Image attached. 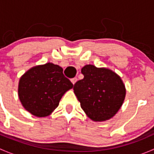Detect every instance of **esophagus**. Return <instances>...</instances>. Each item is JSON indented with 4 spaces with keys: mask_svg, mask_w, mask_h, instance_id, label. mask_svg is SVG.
<instances>
[{
    "mask_svg": "<svg viewBox=\"0 0 154 154\" xmlns=\"http://www.w3.org/2000/svg\"><path fill=\"white\" fill-rule=\"evenodd\" d=\"M71 83H73V84H75V83H76V82H77V77H74V78H72V79H71Z\"/></svg>",
    "mask_w": 154,
    "mask_h": 154,
    "instance_id": "1",
    "label": "esophagus"
}]
</instances>
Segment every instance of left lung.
<instances>
[{
	"label": "left lung",
	"instance_id": "8db88e82",
	"mask_svg": "<svg viewBox=\"0 0 154 154\" xmlns=\"http://www.w3.org/2000/svg\"><path fill=\"white\" fill-rule=\"evenodd\" d=\"M84 75L74 86V92L89 119L103 122L112 118L123 104L126 88L121 77L112 70L86 65Z\"/></svg>",
	"mask_w": 154,
	"mask_h": 154
}]
</instances>
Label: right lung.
<instances>
[{
    "mask_svg": "<svg viewBox=\"0 0 154 154\" xmlns=\"http://www.w3.org/2000/svg\"><path fill=\"white\" fill-rule=\"evenodd\" d=\"M63 69L48 63L28 70L20 78L18 97L26 110L36 117H45L59 106L63 94L74 85Z\"/></svg>",
    "mask_w": 154,
    "mask_h": 154,
    "instance_id": "right-lung-1",
    "label": "right lung"
}]
</instances>
